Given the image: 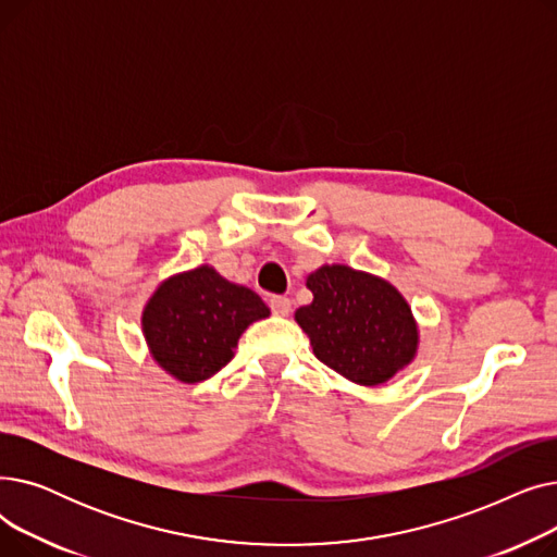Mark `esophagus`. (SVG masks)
Wrapping results in <instances>:
<instances>
[{
  "mask_svg": "<svg viewBox=\"0 0 557 557\" xmlns=\"http://www.w3.org/2000/svg\"><path fill=\"white\" fill-rule=\"evenodd\" d=\"M271 311L275 315H288L290 313V300L286 296H273L271 298Z\"/></svg>",
  "mask_w": 557,
  "mask_h": 557,
  "instance_id": "1",
  "label": "esophagus"
}]
</instances>
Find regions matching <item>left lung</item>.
<instances>
[{
    "mask_svg": "<svg viewBox=\"0 0 557 557\" xmlns=\"http://www.w3.org/2000/svg\"><path fill=\"white\" fill-rule=\"evenodd\" d=\"M311 305L296 311L318 361L359 386H382L411 366L420 325L411 305L384 277L323 263L305 280Z\"/></svg>",
    "mask_w": 557,
    "mask_h": 557,
    "instance_id": "obj_1",
    "label": "left lung"
}]
</instances>
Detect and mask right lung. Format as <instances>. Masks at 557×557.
Here are the masks:
<instances>
[{
    "label": "right lung",
    "instance_id": "right-lung-1",
    "mask_svg": "<svg viewBox=\"0 0 557 557\" xmlns=\"http://www.w3.org/2000/svg\"><path fill=\"white\" fill-rule=\"evenodd\" d=\"M269 315L255 290L200 263L158 284L141 311V334L169 376L198 384L230 363L242 334Z\"/></svg>",
    "mask_w": 557,
    "mask_h": 557
}]
</instances>
